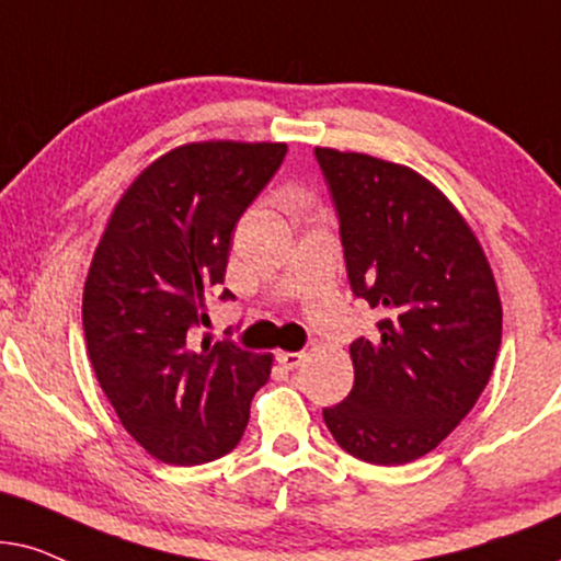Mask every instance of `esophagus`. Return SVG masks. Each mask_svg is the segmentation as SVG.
<instances>
[{"mask_svg": "<svg viewBox=\"0 0 561 561\" xmlns=\"http://www.w3.org/2000/svg\"><path fill=\"white\" fill-rule=\"evenodd\" d=\"M276 362L285 369H297L305 362V354L302 351H279V354H276Z\"/></svg>", "mask_w": 561, "mask_h": 561, "instance_id": "1", "label": "esophagus"}]
</instances>
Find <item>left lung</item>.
<instances>
[{
  "label": "left lung",
  "mask_w": 561,
  "mask_h": 561,
  "mask_svg": "<svg viewBox=\"0 0 561 561\" xmlns=\"http://www.w3.org/2000/svg\"><path fill=\"white\" fill-rule=\"evenodd\" d=\"M351 293L385 312L351 343L354 390L323 410L343 451L408 465L474 408L495 367L503 308L480 241L442 190L402 163L316 148Z\"/></svg>",
  "instance_id": "1"
}]
</instances>
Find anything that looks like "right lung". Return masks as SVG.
Returning <instances> with one entry per match:
<instances>
[{
	"mask_svg": "<svg viewBox=\"0 0 561 561\" xmlns=\"http://www.w3.org/2000/svg\"><path fill=\"white\" fill-rule=\"evenodd\" d=\"M285 144L205 140L163 153L112 210L81 320L96 382L119 423L163 465L233 451L272 354L194 343L226 279L230 236L285 161ZM220 300H233L222 289Z\"/></svg>",
	"mask_w": 561,
	"mask_h": 561,
	"instance_id": "1",
	"label": "right lung"
}]
</instances>
